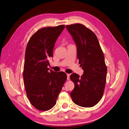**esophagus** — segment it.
<instances>
[{"mask_svg":"<svg viewBox=\"0 0 129 129\" xmlns=\"http://www.w3.org/2000/svg\"><path fill=\"white\" fill-rule=\"evenodd\" d=\"M67 80H69V79H70V74H67Z\"/></svg>","mask_w":129,"mask_h":129,"instance_id":"esophagus-1","label":"esophagus"}]
</instances>
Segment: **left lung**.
I'll use <instances>...</instances> for the list:
<instances>
[{
	"instance_id": "left-lung-1",
	"label": "left lung",
	"mask_w": 129,
	"mask_h": 129,
	"mask_svg": "<svg viewBox=\"0 0 129 129\" xmlns=\"http://www.w3.org/2000/svg\"><path fill=\"white\" fill-rule=\"evenodd\" d=\"M77 47L79 63L83 75L73 73L70 76L75 87L71 92L74 103L82 107H92L102 99L106 83L107 67L104 55L95 34L82 24L66 26Z\"/></svg>"
}]
</instances>
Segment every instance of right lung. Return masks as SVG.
Segmentation results:
<instances>
[{"label": "right lung", "instance_id": "1", "mask_svg": "<svg viewBox=\"0 0 129 129\" xmlns=\"http://www.w3.org/2000/svg\"><path fill=\"white\" fill-rule=\"evenodd\" d=\"M64 27L61 25L39 29L30 37L26 47L24 83L29 102L39 110L47 111L55 105L67 80L64 72L49 71L47 67L55 42Z\"/></svg>", "mask_w": 129, "mask_h": 129}]
</instances>
